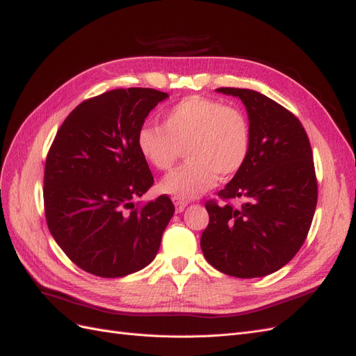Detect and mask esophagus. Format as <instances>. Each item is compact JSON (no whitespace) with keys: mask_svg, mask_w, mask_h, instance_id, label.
<instances>
[{"mask_svg":"<svg viewBox=\"0 0 356 356\" xmlns=\"http://www.w3.org/2000/svg\"><path fill=\"white\" fill-rule=\"evenodd\" d=\"M172 202H174V204H175L177 212H182V211L186 209L187 204H188L186 200H182V199H179V197H172Z\"/></svg>","mask_w":356,"mask_h":356,"instance_id":"esophagus-1","label":"esophagus"}]
</instances>
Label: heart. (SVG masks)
<instances>
[{
	"mask_svg": "<svg viewBox=\"0 0 356 356\" xmlns=\"http://www.w3.org/2000/svg\"><path fill=\"white\" fill-rule=\"evenodd\" d=\"M136 145L147 163L169 170L186 149L187 163L160 181V191L190 200L212 188L218 174L238 172L250 153L251 129L245 114L204 96L191 95L163 114V127L143 124Z\"/></svg>",
	"mask_w": 356,
	"mask_h": 356,
	"instance_id": "obj_1",
	"label": "heart"
}]
</instances>
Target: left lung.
I'll return each mask as SVG.
<instances>
[{
	"label": "left lung",
	"instance_id": "left-lung-1",
	"mask_svg": "<svg viewBox=\"0 0 356 356\" xmlns=\"http://www.w3.org/2000/svg\"><path fill=\"white\" fill-rule=\"evenodd\" d=\"M236 96L248 113L250 153L218 196L208 202L209 224L200 248L207 261L234 277H261L282 268L309 233L318 202L314 156L298 118L266 95L220 88Z\"/></svg>",
	"mask_w": 356,
	"mask_h": 356
}]
</instances>
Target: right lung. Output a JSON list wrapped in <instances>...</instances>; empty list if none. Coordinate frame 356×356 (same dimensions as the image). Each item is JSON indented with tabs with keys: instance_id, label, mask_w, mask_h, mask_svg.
<instances>
[{
	"instance_id": "add662e5",
	"label": "right lung",
	"mask_w": 356,
	"mask_h": 356,
	"mask_svg": "<svg viewBox=\"0 0 356 356\" xmlns=\"http://www.w3.org/2000/svg\"><path fill=\"white\" fill-rule=\"evenodd\" d=\"M166 98L145 88L105 92L75 106L50 147L42 190L49 230L70 260L95 276L147 267L175 212L168 196L135 208L154 182L136 134Z\"/></svg>"
}]
</instances>
